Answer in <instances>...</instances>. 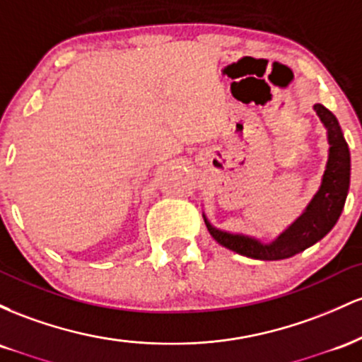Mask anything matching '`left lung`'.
<instances>
[{
    "label": "left lung",
    "instance_id": "obj_1",
    "mask_svg": "<svg viewBox=\"0 0 362 362\" xmlns=\"http://www.w3.org/2000/svg\"><path fill=\"white\" fill-rule=\"evenodd\" d=\"M313 109L327 129L328 139V160L318 192L313 195L300 218L269 243L248 235L219 230L209 223L206 214H202L207 231L219 245L250 259L282 260L320 242L335 226L346 204L351 184V153L337 117L322 103H315Z\"/></svg>",
    "mask_w": 362,
    "mask_h": 362
}]
</instances>
